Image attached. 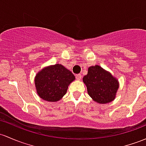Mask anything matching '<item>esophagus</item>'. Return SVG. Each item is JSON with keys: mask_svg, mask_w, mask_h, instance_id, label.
Returning <instances> with one entry per match:
<instances>
[{"mask_svg": "<svg viewBox=\"0 0 146 146\" xmlns=\"http://www.w3.org/2000/svg\"><path fill=\"white\" fill-rule=\"evenodd\" d=\"M81 77H82V76H81V74H76V79L77 80H79H79L81 79Z\"/></svg>", "mask_w": 146, "mask_h": 146, "instance_id": "34e87169", "label": "esophagus"}]
</instances>
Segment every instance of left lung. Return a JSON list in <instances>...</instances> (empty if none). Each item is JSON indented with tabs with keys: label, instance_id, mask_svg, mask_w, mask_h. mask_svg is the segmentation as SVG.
<instances>
[{
	"label": "left lung",
	"instance_id": "1",
	"mask_svg": "<svg viewBox=\"0 0 146 146\" xmlns=\"http://www.w3.org/2000/svg\"><path fill=\"white\" fill-rule=\"evenodd\" d=\"M83 82L90 98L98 104H107L115 100L119 88L117 79L98 65L89 67Z\"/></svg>",
	"mask_w": 146,
	"mask_h": 146
}]
</instances>
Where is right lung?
<instances>
[{"mask_svg": "<svg viewBox=\"0 0 146 146\" xmlns=\"http://www.w3.org/2000/svg\"><path fill=\"white\" fill-rule=\"evenodd\" d=\"M75 80L74 75L60 64L42 69L35 76L37 95L45 101L58 102L66 94L68 86Z\"/></svg>", "mask_w": 146, "mask_h": 146, "instance_id": "right-lung-1", "label": "right lung"}]
</instances>
